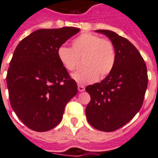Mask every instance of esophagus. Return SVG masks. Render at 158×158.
Returning <instances> with one entry per match:
<instances>
[{
    "mask_svg": "<svg viewBox=\"0 0 158 158\" xmlns=\"http://www.w3.org/2000/svg\"><path fill=\"white\" fill-rule=\"evenodd\" d=\"M78 90H79V91H83L85 90V87H83V85H78Z\"/></svg>",
    "mask_w": 158,
    "mask_h": 158,
    "instance_id": "esophagus-1",
    "label": "esophagus"
}]
</instances>
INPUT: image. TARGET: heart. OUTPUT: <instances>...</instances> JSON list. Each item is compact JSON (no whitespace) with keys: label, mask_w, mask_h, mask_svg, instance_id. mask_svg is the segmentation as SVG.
I'll return each mask as SVG.
<instances>
[{"label":"heart","mask_w":158,"mask_h":158,"mask_svg":"<svg viewBox=\"0 0 158 158\" xmlns=\"http://www.w3.org/2000/svg\"><path fill=\"white\" fill-rule=\"evenodd\" d=\"M58 57L63 67L74 71L83 59L84 68L72 75L79 85H86L104 78L112 72L116 60V49L109 39L102 38L98 34L83 33L74 39L71 47L60 46Z\"/></svg>","instance_id":"obj_1"}]
</instances>
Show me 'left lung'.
I'll use <instances>...</instances> for the list:
<instances>
[{
  "instance_id": "8db88e82",
  "label": "left lung",
  "mask_w": 158,
  "mask_h": 158,
  "mask_svg": "<svg viewBox=\"0 0 158 158\" xmlns=\"http://www.w3.org/2000/svg\"><path fill=\"white\" fill-rule=\"evenodd\" d=\"M96 31L113 42L116 60L104 80L86 87L91 96L86 117L98 130L113 132L140 111L148 86L147 67L140 52L128 39L111 30Z\"/></svg>"
}]
</instances>
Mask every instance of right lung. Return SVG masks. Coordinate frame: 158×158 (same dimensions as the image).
Listing matches in <instances>:
<instances>
[{
    "label": "right lung",
    "instance_id": "obj_1",
    "mask_svg": "<svg viewBox=\"0 0 158 158\" xmlns=\"http://www.w3.org/2000/svg\"><path fill=\"white\" fill-rule=\"evenodd\" d=\"M79 28L41 29L16 47L6 75L10 104L25 125L46 132L63 119L64 108L78 92L59 60L58 50Z\"/></svg>",
    "mask_w": 158,
    "mask_h": 158
}]
</instances>
